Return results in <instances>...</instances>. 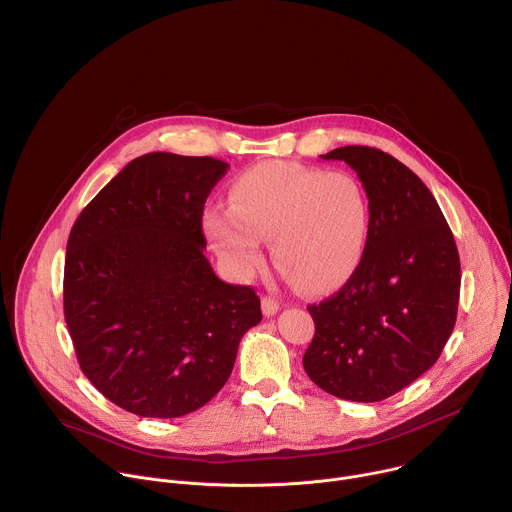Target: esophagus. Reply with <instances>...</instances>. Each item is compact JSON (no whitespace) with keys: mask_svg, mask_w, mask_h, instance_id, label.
Segmentation results:
<instances>
[{"mask_svg":"<svg viewBox=\"0 0 512 512\" xmlns=\"http://www.w3.org/2000/svg\"><path fill=\"white\" fill-rule=\"evenodd\" d=\"M261 310H263L265 316H273V314H277V310H279V302H277L275 298L263 296V300H261Z\"/></svg>","mask_w":512,"mask_h":512,"instance_id":"1","label":"esophagus"}]
</instances>
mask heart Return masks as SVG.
<instances>
[{"label": "heart", "mask_w": 512, "mask_h": 512, "mask_svg": "<svg viewBox=\"0 0 512 512\" xmlns=\"http://www.w3.org/2000/svg\"><path fill=\"white\" fill-rule=\"evenodd\" d=\"M371 208L362 184L346 172H324L294 162H265L243 172L231 206H210L204 227L214 247L239 275L261 261V239L296 285L322 294L358 267L369 237Z\"/></svg>", "instance_id": "heart-1"}]
</instances>
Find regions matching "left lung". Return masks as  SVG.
<instances>
[{"mask_svg":"<svg viewBox=\"0 0 512 512\" xmlns=\"http://www.w3.org/2000/svg\"><path fill=\"white\" fill-rule=\"evenodd\" d=\"M322 158L356 172L371 223L350 279L332 298L308 306L316 332L304 369L334 397L375 403L440 358L458 314L460 255L433 194L405 164L367 145Z\"/></svg>","mask_w":512,"mask_h":512,"instance_id":"obj_1","label":"left lung"}]
</instances>
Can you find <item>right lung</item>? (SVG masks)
<instances>
[{
  "mask_svg": "<svg viewBox=\"0 0 512 512\" xmlns=\"http://www.w3.org/2000/svg\"><path fill=\"white\" fill-rule=\"evenodd\" d=\"M227 170L208 156H139L72 225L64 320L85 377L129 413L206 405L261 322L255 289L218 279L204 257V202Z\"/></svg>",
  "mask_w": 512,
  "mask_h": 512,
  "instance_id": "right-lung-1",
  "label": "right lung"
}]
</instances>
